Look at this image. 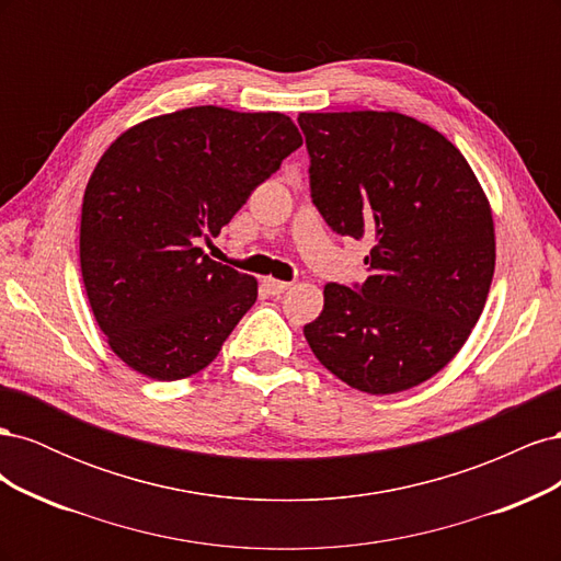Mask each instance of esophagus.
Listing matches in <instances>:
<instances>
[{
  "label": "esophagus",
  "mask_w": 561,
  "mask_h": 561,
  "mask_svg": "<svg viewBox=\"0 0 561 561\" xmlns=\"http://www.w3.org/2000/svg\"><path fill=\"white\" fill-rule=\"evenodd\" d=\"M264 287L268 290V295H280L287 290V287H290V283L278 280V278H264Z\"/></svg>",
  "instance_id": "34e87169"
}]
</instances>
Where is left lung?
<instances>
[{"label": "left lung", "mask_w": 561, "mask_h": 561, "mask_svg": "<svg viewBox=\"0 0 561 561\" xmlns=\"http://www.w3.org/2000/svg\"><path fill=\"white\" fill-rule=\"evenodd\" d=\"M311 198L375 243L363 285L328 283L304 325L316 358L371 396L435 377L480 320L496 266L489 198L443 133L400 112H301Z\"/></svg>", "instance_id": "left-lung-1"}]
</instances>
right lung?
Wrapping results in <instances>:
<instances>
[{"label":"right lung","mask_w":561,"mask_h":561,"mask_svg":"<svg viewBox=\"0 0 561 561\" xmlns=\"http://www.w3.org/2000/svg\"><path fill=\"white\" fill-rule=\"evenodd\" d=\"M297 147L280 112L203 105L135 124L100 157L81 203V278L130 369L178 381L217 358L257 299V278L196 243L229 225Z\"/></svg>","instance_id":"add662e5"}]
</instances>
